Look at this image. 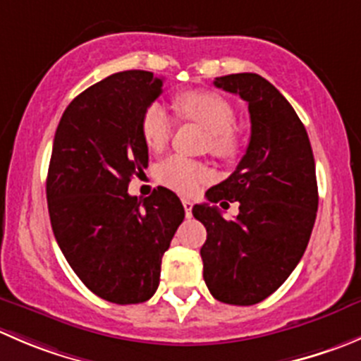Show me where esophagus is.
<instances>
[{
	"label": "esophagus",
	"mask_w": 361,
	"mask_h": 361,
	"mask_svg": "<svg viewBox=\"0 0 361 361\" xmlns=\"http://www.w3.org/2000/svg\"><path fill=\"white\" fill-rule=\"evenodd\" d=\"M181 202H183L185 215H187V216H190V215H192V206H194V202H192L190 199H187V197H183V199H181Z\"/></svg>",
	"instance_id": "obj_1"
}]
</instances>
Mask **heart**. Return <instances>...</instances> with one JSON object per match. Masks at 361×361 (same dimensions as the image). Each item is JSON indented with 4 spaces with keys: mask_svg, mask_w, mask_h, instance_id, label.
I'll use <instances>...</instances> for the list:
<instances>
[{
    "mask_svg": "<svg viewBox=\"0 0 361 361\" xmlns=\"http://www.w3.org/2000/svg\"><path fill=\"white\" fill-rule=\"evenodd\" d=\"M178 114L187 120L195 121L209 132V152L219 159H234L240 152V137L233 132L236 114L231 104L224 97L212 92H185L174 99ZM173 132V120L169 113L160 104L146 107L141 118V134L146 146L153 152L166 148ZM212 178L204 164L171 157L159 167V180L166 187L181 194H192L201 187V183Z\"/></svg>",
    "mask_w": 361,
    "mask_h": 361,
    "instance_id": "1",
    "label": "heart"
}]
</instances>
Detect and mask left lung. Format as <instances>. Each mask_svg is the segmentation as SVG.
<instances>
[{
    "label": "left lung",
    "instance_id": "obj_1",
    "mask_svg": "<svg viewBox=\"0 0 361 361\" xmlns=\"http://www.w3.org/2000/svg\"><path fill=\"white\" fill-rule=\"evenodd\" d=\"M240 95L250 113V141L236 171L192 208L206 227L202 277L213 298L254 305L277 291L302 259L317 213L316 162L305 127L291 104L257 73L213 80ZM240 202L226 221L214 204Z\"/></svg>",
    "mask_w": 361,
    "mask_h": 361
}]
</instances>
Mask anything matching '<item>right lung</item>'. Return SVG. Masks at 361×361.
I'll return each mask as SVG.
<instances>
[{"instance_id": "add662e5", "label": "right lung", "mask_w": 361, "mask_h": 361, "mask_svg": "<svg viewBox=\"0 0 361 361\" xmlns=\"http://www.w3.org/2000/svg\"><path fill=\"white\" fill-rule=\"evenodd\" d=\"M162 86L146 70L106 77L70 102L52 145V233L82 284L118 305L155 295L162 255L185 219L169 188H155L145 199L128 194L130 178L148 167L141 118Z\"/></svg>"}]
</instances>
